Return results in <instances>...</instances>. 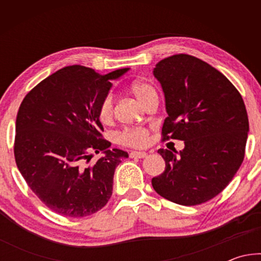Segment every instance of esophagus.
Listing matches in <instances>:
<instances>
[{
  "label": "esophagus",
  "instance_id": "esophagus-1",
  "mask_svg": "<svg viewBox=\"0 0 261 261\" xmlns=\"http://www.w3.org/2000/svg\"><path fill=\"white\" fill-rule=\"evenodd\" d=\"M147 155L146 152H137V151H132L129 153V156L130 158H138V159H141V158H145Z\"/></svg>",
  "mask_w": 261,
  "mask_h": 261
}]
</instances>
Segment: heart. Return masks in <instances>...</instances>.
Here are the masks:
<instances>
[{"label":"heart","instance_id":"b5f03b06","mask_svg":"<svg viewBox=\"0 0 261 261\" xmlns=\"http://www.w3.org/2000/svg\"><path fill=\"white\" fill-rule=\"evenodd\" d=\"M130 90L140 103L144 106L147 101L156 94L155 88L151 84L141 81H136L131 84ZM98 117L102 124L112 123L114 117V98L108 93L100 101L98 107ZM149 131L146 127H125L116 135L117 144L126 147H143L148 143Z\"/></svg>","mask_w":261,"mask_h":261}]
</instances>
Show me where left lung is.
I'll return each instance as SVG.
<instances>
[{
    "label": "left lung",
    "mask_w": 261,
    "mask_h": 261,
    "mask_svg": "<svg viewBox=\"0 0 261 261\" xmlns=\"http://www.w3.org/2000/svg\"><path fill=\"white\" fill-rule=\"evenodd\" d=\"M153 72L168 113L162 140L185 144L178 156L159 149L166 168L152 178L153 189L175 204H202L230 183L244 160L249 131L244 101L223 73L191 55L163 59Z\"/></svg>",
    "instance_id": "left-lung-1"
}]
</instances>
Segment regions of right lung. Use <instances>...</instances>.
<instances>
[{"mask_svg":"<svg viewBox=\"0 0 261 261\" xmlns=\"http://www.w3.org/2000/svg\"><path fill=\"white\" fill-rule=\"evenodd\" d=\"M129 68L100 74L70 65L25 95L17 114L16 165L33 193L55 213L83 218L100 211L113 193L115 168L127 153L103 138L100 101ZM106 155L92 164L90 154Z\"/></svg>","mask_w":261,"mask_h":261,"instance_id":"1","label":"right lung"}]
</instances>
